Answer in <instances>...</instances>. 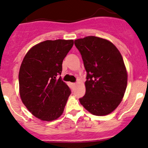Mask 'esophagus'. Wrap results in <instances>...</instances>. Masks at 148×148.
Returning <instances> with one entry per match:
<instances>
[{
  "label": "esophagus",
  "mask_w": 148,
  "mask_h": 148,
  "mask_svg": "<svg viewBox=\"0 0 148 148\" xmlns=\"http://www.w3.org/2000/svg\"><path fill=\"white\" fill-rule=\"evenodd\" d=\"M72 85L73 87H75V86H76V84H75V83H73V84H72Z\"/></svg>",
  "instance_id": "esophagus-1"
}]
</instances>
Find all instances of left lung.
<instances>
[{
  "label": "left lung",
  "instance_id": "1",
  "mask_svg": "<svg viewBox=\"0 0 148 148\" xmlns=\"http://www.w3.org/2000/svg\"><path fill=\"white\" fill-rule=\"evenodd\" d=\"M87 72L86 94L79 101L95 115L111 113L121 102L127 85V73L118 49L111 42L95 36L74 41Z\"/></svg>",
  "mask_w": 148,
  "mask_h": 148
}]
</instances>
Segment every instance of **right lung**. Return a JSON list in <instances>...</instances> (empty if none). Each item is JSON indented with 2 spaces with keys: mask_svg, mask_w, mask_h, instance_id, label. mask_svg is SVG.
Returning a JSON list of instances; mask_svg holds the SVG:
<instances>
[{
  "mask_svg": "<svg viewBox=\"0 0 148 148\" xmlns=\"http://www.w3.org/2000/svg\"><path fill=\"white\" fill-rule=\"evenodd\" d=\"M74 40H46L28 51L18 73L22 102L36 118L56 120L64 111L71 94L62 81V61L72 48Z\"/></svg>",
  "mask_w": 148,
  "mask_h": 148,
  "instance_id": "obj_1",
  "label": "right lung"
}]
</instances>
